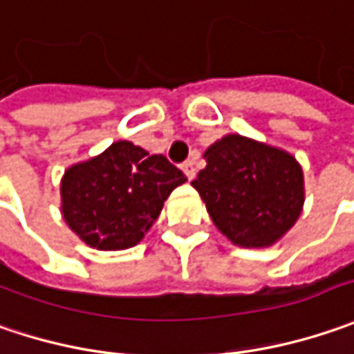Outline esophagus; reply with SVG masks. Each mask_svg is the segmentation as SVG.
<instances>
[{
    "instance_id": "esophagus-1",
    "label": "esophagus",
    "mask_w": 354,
    "mask_h": 354,
    "mask_svg": "<svg viewBox=\"0 0 354 354\" xmlns=\"http://www.w3.org/2000/svg\"><path fill=\"white\" fill-rule=\"evenodd\" d=\"M182 170H184V176L188 178V180H194V176H196V168H194V160L184 162Z\"/></svg>"
}]
</instances>
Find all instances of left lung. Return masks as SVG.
Segmentation results:
<instances>
[{
    "label": "left lung",
    "instance_id": "8db88e82",
    "mask_svg": "<svg viewBox=\"0 0 354 354\" xmlns=\"http://www.w3.org/2000/svg\"><path fill=\"white\" fill-rule=\"evenodd\" d=\"M192 186L214 225L239 248H271L299 220L305 178L297 158L241 134H225L204 152Z\"/></svg>",
    "mask_w": 354,
    "mask_h": 354
}]
</instances>
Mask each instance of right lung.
I'll list each match as a JSON object with an SVG mask.
<instances>
[{"instance_id": "obj_1", "label": "right lung", "mask_w": 354, "mask_h": 354, "mask_svg": "<svg viewBox=\"0 0 354 354\" xmlns=\"http://www.w3.org/2000/svg\"><path fill=\"white\" fill-rule=\"evenodd\" d=\"M184 182V174L166 156L118 140L65 170L61 214L88 248L129 250L145 238L168 196Z\"/></svg>"}]
</instances>
